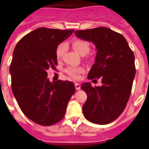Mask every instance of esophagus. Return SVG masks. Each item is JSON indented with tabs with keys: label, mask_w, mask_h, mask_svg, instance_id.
Masks as SVG:
<instances>
[{
	"label": "esophagus",
	"mask_w": 149,
	"mask_h": 149,
	"mask_svg": "<svg viewBox=\"0 0 149 149\" xmlns=\"http://www.w3.org/2000/svg\"><path fill=\"white\" fill-rule=\"evenodd\" d=\"M74 86H75V89L77 90H79V89H81V84H78V83H75L74 84Z\"/></svg>",
	"instance_id": "esophagus-1"
}]
</instances>
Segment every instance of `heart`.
Instances as JSON below:
<instances>
[{
	"mask_svg": "<svg viewBox=\"0 0 149 149\" xmlns=\"http://www.w3.org/2000/svg\"><path fill=\"white\" fill-rule=\"evenodd\" d=\"M72 47L74 49L77 51L79 54L84 56L89 53L90 47L87 42L82 40V39H75L72 42ZM66 51V45L65 43H61L57 46L56 50V56L58 60L63 57V56L65 54ZM66 73L70 77H73L74 79H78L80 77V74L84 72V69L81 67H68L65 70Z\"/></svg>",
	"mask_w": 149,
	"mask_h": 149,
	"instance_id": "b5f03b06",
	"label": "heart"
}]
</instances>
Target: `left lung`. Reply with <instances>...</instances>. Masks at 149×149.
Instances as JSON below:
<instances>
[{"label":"left lung","mask_w":149,"mask_h":149,"mask_svg":"<svg viewBox=\"0 0 149 149\" xmlns=\"http://www.w3.org/2000/svg\"><path fill=\"white\" fill-rule=\"evenodd\" d=\"M74 33L95 45L97 53L88 79L101 78L102 83L95 87L90 83L81 85L87 95L84 115L95 124L110 123L121 115L131 95L136 74L134 54L122 34L107 27L76 30Z\"/></svg>","instance_id":"obj_1"}]
</instances>
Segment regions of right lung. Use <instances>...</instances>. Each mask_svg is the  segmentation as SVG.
I'll list each match as a JSON object with an SVG mask.
<instances>
[{
  "mask_svg": "<svg viewBox=\"0 0 149 149\" xmlns=\"http://www.w3.org/2000/svg\"><path fill=\"white\" fill-rule=\"evenodd\" d=\"M74 30L40 27L24 36L15 46L10 73L12 90L26 116L48 126L63 119L75 92L71 81L50 82L47 70L56 69V50Z\"/></svg>",
  "mask_w": 149,
  "mask_h": 149,
  "instance_id": "1",
  "label": "right lung"
}]
</instances>
